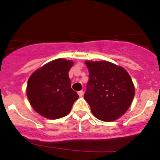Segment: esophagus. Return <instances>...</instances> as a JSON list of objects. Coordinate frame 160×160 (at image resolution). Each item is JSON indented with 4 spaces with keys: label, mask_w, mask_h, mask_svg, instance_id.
<instances>
[{
    "label": "esophagus",
    "mask_w": 160,
    "mask_h": 160,
    "mask_svg": "<svg viewBox=\"0 0 160 160\" xmlns=\"http://www.w3.org/2000/svg\"><path fill=\"white\" fill-rule=\"evenodd\" d=\"M78 94L79 97H82V95H83V94H84V92H83L82 90H80V91H78Z\"/></svg>",
    "instance_id": "esophagus-1"
}]
</instances>
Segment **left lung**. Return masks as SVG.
Segmentation results:
<instances>
[{
	"instance_id": "left-lung-1",
	"label": "left lung",
	"mask_w": 160,
	"mask_h": 160,
	"mask_svg": "<svg viewBox=\"0 0 160 160\" xmlns=\"http://www.w3.org/2000/svg\"><path fill=\"white\" fill-rule=\"evenodd\" d=\"M89 81L85 100L94 117L104 122L118 119L126 113L135 96L128 71L107 61H86Z\"/></svg>"
}]
</instances>
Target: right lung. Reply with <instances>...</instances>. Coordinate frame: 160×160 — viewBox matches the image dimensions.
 Instances as JSON below:
<instances>
[{"instance_id":"add662e5","label":"right lung","mask_w":160,"mask_h":160,"mask_svg":"<svg viewBox=\"0 0 160 160\" xmlns=\"http://www.w3.org/2000/svg\"><path fill=\"white\" fill-rule=\"evenodd\" d=\"M73 62L64 58L51 61L31 74L26 94L36 112L49 119L66 116L78 98L71 89L68 73Z\"/></svg>"}]
</instances>
